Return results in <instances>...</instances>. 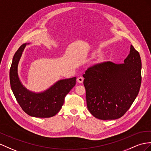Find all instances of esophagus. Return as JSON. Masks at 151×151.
Segmentation results:
<instances>
[{"mask_svg": "<svg viewBox=\"0 0 151 151\" xmlns=\"http://www.w3.org/2000/svg\"><path fill=\"white\" fill-rule=\"evenodd\" d=\"M77 82L78 83H82L83 82V78L82 76H80L78 77V78H77Z\"/></svg>", "mask_w": 151, "mask_h": 151, "instance_id": "esophagus-1", "label": "esophagus"}]
</instances>
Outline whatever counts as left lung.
<instances>
[{
  "mask_svg": "<svg viewBox=\"0 0 151 151\" xmlns=\"http://www.w3.org/2000/svg\"><path fill=\"white\" fill-rule=\"evenodd\" d=\"M140 54L131 45L123 64H96L83 75L88 110L101 120L117 119L129 109L142 82Z\"/></svg>",
  "mask_w": 151,
  "mask_h": 151,
  "instance_id": "left-lung-1",
  "label": "left lung"
}]
</instances>
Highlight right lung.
Segmentation results:
<instances>
[{"label":"right lung","mask_w":151,"mask_h":151,"mask_svg":"<svg viewBox=\"0 0 151 151\" xmlns=\"http://www.w3.org/2000/svg\"><path fill=\"white\" fill-rule=\"evenodd\" d=\"M26 45H22L13 57L9 71L11 88L19 105L27 114L40 118L53 117L61 109L65 96L76 85V78L60 80L42 93L36 94L27 90L17 73L19 60Z\"/></svg>","instance_id":"right-lung-1"}]
</instances>
